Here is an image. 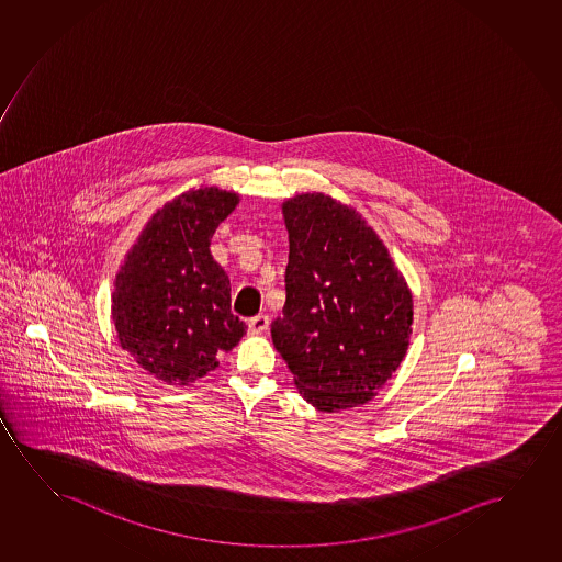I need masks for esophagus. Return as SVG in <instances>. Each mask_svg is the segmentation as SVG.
I'll return each mask as SVG.
<instances>
[{"label": "esophagus", "mask_w": 562, "mask_h": 562, "mask_svg": "<svg viewBox=\"0 0 562 562\" xmlns=\"http://www.w3.org/2000/svg\"><path fill=\"white\" fill-rule=\"evenodd\" d=\"M249 330L254 334H262V331L269 330V316L257 315L254 318H249Z\"/></svg>", "instance_id": "obj_1"}]
</instances>
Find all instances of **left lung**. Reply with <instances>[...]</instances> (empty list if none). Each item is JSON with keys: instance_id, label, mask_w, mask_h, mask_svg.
Listing matches in <instances>:
<instances>
[{"instance_id": "8db88e82", "label": "left lung", "mask_w": 562, "mask_h": 562, "mask_svg": "<svg viewBox=\"0 0 562 562\" xmlns=\"http://www.w3.org/2000/svg\"><path fill=\"white\" fill-rule=\"evenodd\" d=\"M290 236L285 305L272 344L303 400L324 413L376 395L407 353L413 295L382 239L324 193L282 205Z\"/></svg>"}]
</instances>
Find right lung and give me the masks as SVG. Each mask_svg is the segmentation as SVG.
<instances>
[{"label": "right lung", "instance_id": "add662e5", "mask_svg": "<svg viewBox=\"0 0 562 562\" xmlns=\"http://www.w3.org/2000/svg\"><path fill=\"white\" fill-rule=\"evenodd\" d=\"M239 195L216 186L162 205L115 278L119 344L147 374L188 385L218 367L247 326L231 311V280L211 255L216 226Z\"/></svg>", "mask_w": 562, "mask_h": 562}]
</instances>
